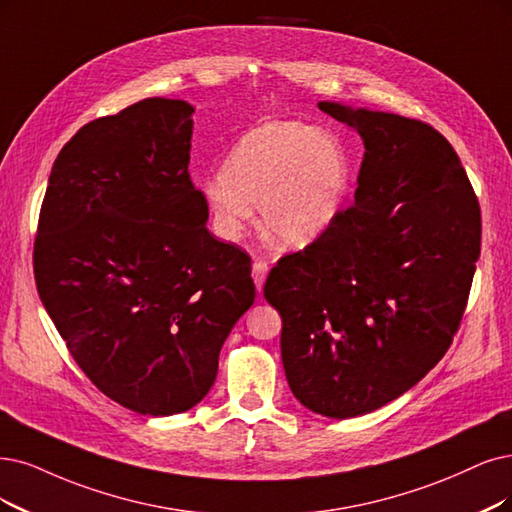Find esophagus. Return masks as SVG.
I'll list each match as a JSON object with an SVG mask.
<instances>
[{"instance_id":"1","label":"esophagus","mask_w":512,"mask_h":512,"mask_svg":"<svg viewBox=\"0 0 512 512\" xmlns=\"http://www.w3.org/2000/svg\"><path fill=\"white\" fill-rule=\"evenodd\" d=\"M268 272H270L268 261H263V259H255L253 261V280H255L257 291H261L263 282H266V278H268Z\"/></svg>"}]
</instances>
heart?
Masks as SVG:
<instances>
[{
  "instance_id": "1",
  "label": "heart",
  "mask_w": 512,
  "mask_h": 512,
  "mask_svg": "<svg viewBox=\"0 0 512 512\" xmlns=\"http://www.w3.org/2000/svg\"><path fill=\"white\" fill-rule=\"evenodd\" d=\"M350 160L327 130L301 122H268L238 139L223 173L202 185L217 232L236 240L255 208L268 236L287 249L323 238L344 211Z\"/></svg>"
}]
</instances>
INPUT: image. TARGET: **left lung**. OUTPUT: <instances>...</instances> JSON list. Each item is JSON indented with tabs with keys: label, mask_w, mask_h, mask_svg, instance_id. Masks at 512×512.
I'll return each instance as SVG.
<instances>
[{
	"label": "left lung",
	"mask_w": 512,
	"mask_h": 512,
	"mask_svg": "<svg viewBox=\"0 0 512 512\" xmlns=\"http://www.w3.org/2000/svg\"><path fill=\"white\" fill-rule=\"evenodd\" d=\"M318 109L365 143L354 204L278 261L263 297L282 316L295 399L346 420L399 399L451 346L481 253V211L432 126L333 101Z\"/></svg>",
	"instance_id": "obj_1"
}]
</instances>
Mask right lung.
Masks as SVG:
<instances>
[{
    "mask_svg": "<svg viewBox=\"0 0 512 512\" xmlns=\"http://www.w3.org/2000/svg\"><path fill=\"white\" fill-rule=\"evenodd\" d=\"M192 113L154 97L82 126L54 160L35 238V285L75 363L143 415L204 399L255 301L251 257L206 230Z\"/></svg>",
    "mask_w": 512,
    "mask_h": 512,
    "instance_id": "obj_1",
    "label": "right lung"
}]
</instances>
